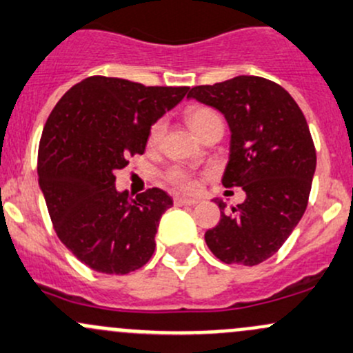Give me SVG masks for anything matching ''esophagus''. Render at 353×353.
I'll use <instances>...</instances> for the list:
<instances>
[{"label":"esophagus","mask_w":353,"mask_h":353,"mask_svg":"<svg viewBox=\"0 0 353 353\" xmlns=\"http://www.w3.org/2000/svg\"><path fill=\"white\" fill-rule=\"evenodd\" d=\"M174 203H176L177 206H192L198 203V199L194 198H183V196H177L176 199H174Z\"/></svg>","instance_id":"1"}]
</instances>
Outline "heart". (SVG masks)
Wrapping results in <instances>:
<instances>
[{"label":"heart","mask_w":353,"mask_h":353,"mask_svg":"<svg viewBox=\"0 0 353 353\" xmlns=\"http://www.w3.org/2000/svg\"><path fill=\"white\" fill-rule=\"evenodd\" d=\"M214 118H218L216 113H213V111L208 108H192L189 110L186 114L188 125L191 127V130L196 135L201 132L208 121L214 120ZM162 132H164V123H162V121H157V123L150 128V132H148V145H155V143L161 140ZM167 181H170V183L183 189L194 188V179H192V176L188 170L181 169V167H172V169L167 172Z\"/></svg>","instance_id":"b5f03b06"}]
</instances>
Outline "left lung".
<instances>
[{
    "mask_svg": "<svg viewBox=\"0 0 353 353\" xmlns=\"http://www.w3.org/2000/svg\"><path fill=\"white\" fill-rule=\"evenodd\" d=\"M189 99L218 110L230 128L221 183L242 188V205L208 230V248L225 264L257 265L272 257L299 223L311 191L316 152L306 118L284 88L259 76L196 86Z\"/></svg>",
    "mask_w": 353,
    "mask_h": 353,
    "instance_id": "left-lung-1",
    "label": "left lung"
}]
</instances>
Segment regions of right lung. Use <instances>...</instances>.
I'll list each match as a JSON object with an SVG mask.
<instances>
[{
	"instance_id": "add662e5",
	"label": "right lung",
	"mask_w": 353,
	"mask_h": 353,
	"mask_svg": "<svg viewBox=\"0 0 353 353\" xmlns=\"http://www.w3.org/2000/svg\"><path fill=\"white\" fill-rule=\"evenodd\" d=\"M188 91L91 76L52 110L40 139L39 184L57 236L92 270L128 274L150 261L172 198L159 188L135 198L118 191L114 170L145 152L152 125Z\"/></svg>"
}]
</instances>
